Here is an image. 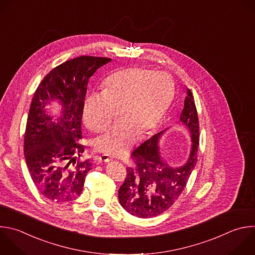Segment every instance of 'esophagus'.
<instances>
[{
  "label": "esophagus",
  "instance_id": "esophagus-1",
  "mask_svg": "<svg viewBox=\"0 0 255 255\" xmlns=\"http://www.w3.org/2000/svg\"><path fill=\"white\" fill-rule=\"evenodd\" d=\"M100 159H101L102 161H104V162H109V161H112V160H113V158H112L110 155H108V154H102V155L100 156Z\"/></svg>",
  "mask_w": 255,
  "mask_h": 255
}]
</instances>
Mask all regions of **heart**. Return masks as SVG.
Returning <instances> with one entry per match:
<instances>
[{
	"label": "heart",
	"mask_w": 255,
	"mask_h": 255,
	"mask_svg": "<svg viewBox=\"0 0 255 255\" xmlns=\"http://www.w3.org/2000/svg\"><path fill=\"white\" fill-rule=\"evenodd\" d=\"M174 96V84L164 73L131 67L109 75L101 94L84 102L83 119L92 133L102 132L117 111V123L94 141L95 148L110 155L124 154L136 138L144 139L158 126Z\"/></svg>",
	"instance_id": "heart-1"
}]
</instances>
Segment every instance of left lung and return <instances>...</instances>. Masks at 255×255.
<instances>
[{
    "mask_svg": "<svg viewBox=\"0 0 255 255\" xmlns=\"http://www.w3.org/2000/svg\"><path fill=\"white\" fill-rule=\"evenodd\" d=\"M180 121L191 134V150L187 162L173 168L164 162L158 141L162 132L143 142L132 153L135 166L126 169V177L118 191L121 206L139 218L157 216L170 208L184 190L197 162L199 122L191 91L187 90Z\"/></svg>",
    "mask_w": 255,
    "mask_h": 255,
    "instance_id": "left-lung-1",
    "label": "left lung"
}]
</instances>
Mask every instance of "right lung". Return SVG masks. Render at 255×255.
<instances>
[{"label": "right lung", "mask_w": 255, "mask_h": 255, "mask_svg": "<svg viewBox=\"0 0 255 255\" xmlns=\"http://www.w3.org/2000/svg\"><path fill=\"white\" fill-rule=\"evenodd\" d=\"M110 58L80 56L52 69L41 81L30 106L24 136V154L31 178L40 194L53 202H69L80 196L92 169L81 160L85 146L81 120L89 78ZM63 107L57 120L45 113L50 101Z\"/></svg>", "instance_id": "1"}]
</instances>
